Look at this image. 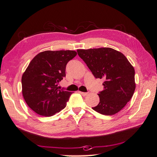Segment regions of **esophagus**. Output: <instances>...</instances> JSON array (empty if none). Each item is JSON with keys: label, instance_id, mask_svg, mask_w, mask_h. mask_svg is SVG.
I'll use <instances>...</instances> for the list:
<instances>
[{"label": "esophagus", "instance_id": "34e87169", "mask_svg": "<svg viewBox=\"0 0 157 157\" xmlns=\"http://www.w3.org/2000/svg\"><path fill=\"white\" fill-rule=\"evenodd\" d=\"M79 93L82 95V96H86L88 95V92H79Z\"/></svg>", "mask_w": 157, "mask_h": 157}]
</instances>
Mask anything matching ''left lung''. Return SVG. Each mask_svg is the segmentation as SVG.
Returning <instances> with one entry per match:
<instances>
[{"instance_id":"8db88e82","label":"left lung","mask_w":157,"mask_h":157,"mask_svg":"<svg viewBox=\"0 0 157 157\" xmlns=\"http://www.w3.org/2000/svg\"><path fill=\"white\" fill-rule=\"evenodd\" d=\"M77 53L96 78L105 79L99 103L92 107L104 115L119 112L129 101L136 88L135 70L121 52L111 48L77 50Z\"/></svg>"}]
</instances>
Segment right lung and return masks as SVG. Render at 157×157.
I'll return each mask as SVG.
<instances>
[{
  "label": "right lung",
  "instance_id": "right-lung-1",
  "mask_svg": "<svg viewBox=\"0 0 157 157\" xmlns=\"http://www.w3.org/2000/svg\"><path fill=\"white\" fill-rule=\"evenodd\" d=\"M77 56L73 50H47L38 54L22 75V94L27 105L44 117L66 106L72 92L58 87L65 77L66 65Z\"/></svg>",
  "mask_w": 157,
  "mask_h": 157
}]
</instances>
